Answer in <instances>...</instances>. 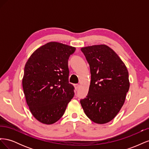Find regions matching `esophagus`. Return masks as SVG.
I'll list each match as a JSON object with an SVG mask.
<instances>
[{
	"label": "esophagus",
	"instance_id": "esophagus-1",
	"mask_svg": "<svg viewBox=\"0 0 149 149\" xmlns=\"http://www.w3.org/2000/svg\"><path fill=\"white\" fill-rule=\"evenodd\" d=\"M74 86V88H75L76 90H78V88H79V85L78 84H75Z\"/></svg>",
	"mask_w": 149,
	"mask_h": 149
}]
</instances>
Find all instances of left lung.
Instances as JSON below:
<instances>
[{
    "mask_svg": "<svg viewBox=\"0 0 149 149\" xmlns=\"http://www.w3.org/2000/svg\"><path fill=\"white\" fill-rule=\"evenodd\" d=\"M81 50L91 71L88 94L80 100L81 104L94 123H109L118 114L129 91L127 69L119 56L105 45L84 47Z\"/></svg>",
    "mask_w": 149,
    "mask_h": 149,
    "instance_id": "1",
    "label": "left lung"
}]
</instances>
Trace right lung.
Returning a JSON list of instances; mask_svg holds the SVG:
<instances>
[{"label": "right lung", "mask_w": 149, "mask_h": 149, "mask_svg": "<svg viewBox=\"0 0 149 149\" xmlns=\"http://www.w3.org/2000/svg\"><path fill=\"white\" fill-rule=\"evenodd\" d=\"M75 49L49 42L35 51L26 63L22 79L24 92L31 114L40 123H56L74 96V88L68 81V62Z\"/></svg>", "instance_id": "right-lung-1"}]
</instances>
